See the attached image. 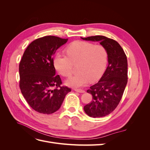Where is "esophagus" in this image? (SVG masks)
Instances as JSON below:
<instances>
[{"label": "esophagus", "instance_id": "1", "mask_svg": "<svg viewBox=\"0 0 150 150\" xmlns=\"http://www.w3.org/2000/svg\"><path fill=\"white\" fill-rule=\"evenodd\" d=\"M74 90L76 92H78V93H84V90L83 89H74Z\"/></svg>", "mask_w": 150, "mask_h": 150}]
</instances>
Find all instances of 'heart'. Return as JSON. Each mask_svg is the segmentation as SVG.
Listing matches in <instances>:
<instances>
[{
	"label": "heart",
	"instance_id": "heart-1",
	"mask_svg": "<svg viewBox=\"0 0 150 150\" xmlns=\"http://www.w3.org/2000/svg\"><path fill=\"white\" fill-rule=\"evenodd\" d=\"M66 54H57L54 65L59 73L64 77L70 76L74 66H77L76 74L66 81L73 88L83 87L89 81H96L105 71L108 62V52L103 45L86 41H75L66 48Z\"/></svg>",
	"mask_w": 150,
	"mask_h": 150
}]
</instances>
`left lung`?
I'll return each mask as SVG.
<instances>
[{"instance_id": "1", "label": "left lung", "mask_w": 150, "mask_h": 150, "mask_svg": "<svg viewBox=\"0 0 150 150\" xmlns=\"http://www.w3.org/2000/svg\"><path fill=\"white\" fill-rule=\"evenodd\" d=\"M81 39L99 41L108 52V66L98 83L91 86L87 92L92 94L91 103L84 107L89 116L101 117L110 115L118 105L128 82V61L118 42L103 35Z\"/></svg>"}]
</instances>
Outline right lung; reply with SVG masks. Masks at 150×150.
Wrapping results in <instances>:
<instances>
[{
    "instance_id": "1",
    "label": "right lung",
    "mask_w": 150,
    "mask_h": 150,
    "mask_svg": "<svg viewBox=\"0 0 150 150\" xmlns=\"http://www.w3.org/2000/svg\"><path fill=\"white\" fill-rule=\"evenodd\" d=\"M67 39L54 35L38 38L24 52L19 64V87L29 105L42 114H52L60 108L71 89L61 86L56 75L52 56Z\"/></svg>"
}]
</instances>
